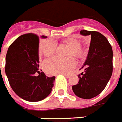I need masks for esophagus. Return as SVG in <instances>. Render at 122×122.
<instances>
[{"label": "esophagus", "mask_w": 122, "mask_h": 122, "mask_svg": "<svg viewBox=\"0 0 122 122\" xmlns=\"http://www.w3.org/2000/svg\"><path fill=\"white\" fill-rule=\"evenodd\" d=\"M63 75H64L65 76H66V78H69V77L70 76V75H68V74H64Z\"/></svg>", "instance_id": "esophagus-1"}]
</instances>
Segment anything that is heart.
Segmentation results:
<instances>
[{"label":"heart","instance_id":"obj_1","mask_svg":"<svg viewBox=\"0 0 122 122\" xmlns=\"http://www.w3.org/2000/svg\"><path fill=\"white\" fill-rule=\"evenodd\" d=\"M63 44L70 47L68 56H73L76 59H83L86 54L85 49L81 46V42L75 37H71L63 41ZM57 45L52 41H48L42 49V52L45 56L48 57L53 55L56 51ZM76 65V61L71 56L65 59L53 57L46 59L43 63V67L46 71L49 74L67 73L70 71Z\"/></svg>","mask_w":122,"mask_h":122}]
</instances>
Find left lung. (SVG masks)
<instances>
[{
	"mask_svg": "<svg viewBox=\"0 0 122 122\" xmlns=\"http://www.w3.org/2000/svg\"><path fill=\"white\" fill-rule=\"evenodd\" d=\"M80 34L91 36L84 71L78 75L79 81L72 86L75 94L89 99L99 95L106 87L113 72V50L104 35L98 31L81 30ZM81 68V69H82Z\"/></svg>",
	"mask_w": 122,
	"mask_h": 122,
	"instance_id": "8db88e82",
	"label": "left lung"
}]
</instances>
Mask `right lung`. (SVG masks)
Instances as JSON below:
<instances>
[{"label": "right lung", "mask_w": 122, "mask_h": 122, "mask_svg": "<svg viewBox=\"0 0 122 122\" xmlns=\"http://www.w3.org/2000/svg\"><path fill=\"white\" fill-rule=\"evenodd\" d=\"M39 47L38 35L24 34L10 44L5 57V71L10 87L18 96L31 102L47 97L55 80L39 71Z\"/></svg>", "instance_id": "1"}]
</instances>
